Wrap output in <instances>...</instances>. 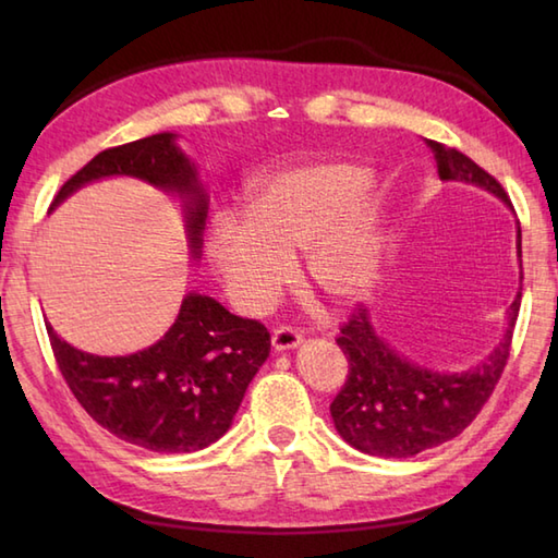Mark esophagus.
<instances>
[{
    "mask_svg": "<svg viewBox=\"0 0 558 558\" xmlns=\"http://www.w3.org/2000/svg\"><path fill=\"white\" fill-rule=\"evenodd\" d=\"M300 342H302V336L294 333L292 328H278V330H272V336H270V345L276 352L298 348Z\"/></svg>",
    "mask_w": 558,
    "mask_h": 558,
    "instance_id": "34e87169",
    "label": "esophagus"
}]
</instances>
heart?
Here are the masks:
<instances>
[{
  "mask_svg": "<svg viewBox=\"0 0 558 558\" xmlns=\"http://www.w3.org/2000/svg\"><path fill=\"white\" fill-rule=\"evenodd\" d=\"M372 174L352 160L322 158L264 177L248 213L218 210L208 256L225 292L244 314L264 312L288 286L304 252V276L333 302H357L381 270L384 236Z\"/></svg>",
  "mask_w": 558,
  "mask_h": 558,
  "instance_id": "1",
  "label": "heart"
}]
</instances>
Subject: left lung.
I'll return each instance as SVG.
<instances>
[{"instance_id":"left-lung-1","label":"left lung","mask_w":558,"mask_h":558,"mask_svg":"<svg viewBox=\"0 0 558 558\" xmlns=\"http://www.w3.org/2000/svg\"><path fill=\"white\" fill-rule=\"evenodd\" d=\"M444 182L475 184L511 206L494 177L465 153L426 138ZM520 256V228H518ZM520 292L506 312V333L487 357L465 372L446 374L410 362L376 333L366 306H354L336 342L348 357V381L330 402V417L345 441L369 456L410 458L456 438L477 417L499 384L511 354Z\"/></svg>"}]
</instances>
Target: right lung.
I'll return each instance as SVG.
<instances>
[{
	"label": "right lung",
	"mask_w": 558,
	"mask_h": 558,
	"mask_svg": "<svg viewBox=\"0 0 558 558\" xmlns=\"http://www.w3.org/2000/svg\"><path fill=\"white\" fill-rule=\"evenodd\" d=\"M174 138L170 132L153 134L98 153L59 189L50 210L90 182L136 177L182 198L189 248L201 258L208 194ZM47 336L81 408L117 438L156 453H194L218 441L270 352L264 324L234 316L196 292L182 300L174 324L156 345L124 357L76 350L50 324Z\"/></svg>",
	"instance_id": "1"
}]
</instances>
